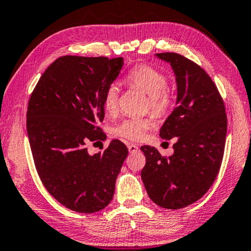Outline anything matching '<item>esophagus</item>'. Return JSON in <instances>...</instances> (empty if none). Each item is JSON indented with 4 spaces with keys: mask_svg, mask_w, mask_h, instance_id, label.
<instances>
[{
    "mask_svg": "<svg viewBox=\"0 0 251 251\" xmlns=\"http://www.w3.org/2000/svg\"><path fill=\"white\" fill-rule=\"evenodd\" d=\"M138 146L136 145V144H132V143H129L128 144V150H129V152H131V153H133V152H136V151H138Z\"/></svg>",
    "mask_w": 251,
    "mask_h": 251,
    "instance_id": "obj_1",
    "label": "esophagus"
}]
</instances>
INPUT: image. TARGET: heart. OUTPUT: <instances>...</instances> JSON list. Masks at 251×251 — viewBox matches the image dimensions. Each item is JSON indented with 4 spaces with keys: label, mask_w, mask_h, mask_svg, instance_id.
Wrapping results in <instances>:
<instances>
[{
    "label": "heart",
    "mask_w": 251,
    "mask_h": 251,
    "mask_svg": "<svg viewBox=\"0 0 251 251\" xmlns=\"http://www.w3.org/2000/svg\"><path fill=\"white\" fill-rule=\"evenodd\" d=\"M125 83L130 87L141 90L148 94V108L157 116H164L172 105V94L167 89V78L154 68L136 66L129 71ZM102 105L109 115L116 113L119 106V89L115 85L107 87L102 98ZM154 126L152 118H129L114 126L112 135L125 141L138 142L145 137L146 132Z\"/></svg>",
    "instance_id": "heart-1"
}]
</instances>
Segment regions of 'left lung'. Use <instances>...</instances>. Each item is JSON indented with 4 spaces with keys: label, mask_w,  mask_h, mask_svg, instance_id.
Segmentation results:
<instances>
[{
    "label": "left lung",
    "mask_w": 251,
    "mask_h": 251,
    "mask_svg": "<svg viewBox=\"0 0 251 251\" xmlns=\"http://www.w3.org/2000/svg\"><path fill=\"white\" fill-rule=\"evenodd\" d=\"M157 56L171 63L177 85L176 107L162 125L160 137H176V143L168 158L153 146H142L146 164L141 176L155 204L177 210L203 197L216 180L225 150L227 116L223 98L203 68L177 53Z\"/></svg>",
    "instance_id": "obj_1"
}]
</instances>
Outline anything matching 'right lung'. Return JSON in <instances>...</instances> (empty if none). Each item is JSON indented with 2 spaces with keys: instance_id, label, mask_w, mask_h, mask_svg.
<instances>
[{
  "instance_id": "1",
  "label": "right lung",
  "mask_w": 251,
  "mask_h": 251,
  "mask_svg": "<svg viewBox=\"0 0 251 251\" xmlns=\"http://www.w3.org/2000/svg\"><path fill=\"white\" fill-rule=\"evenodd\" d=\"M123 58L58 57L45 70L27 106L28 141L39 177L68 209L93 213L112 201L128 149L113 139L102 153L89 143L103 141V93L116 79Z\"/></svg>"
}]
</instances>
